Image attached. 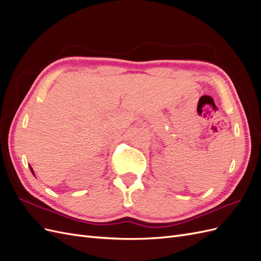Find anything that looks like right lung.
<instances>
[{
    "instance_id": "obj_1",
    "label": "right lung",
    "mask_w": 261,
    "mask_h": 261,
    "mask_svg": "<svg viewBox=\"0 0 261 261\" xmlns=\"http://www.w3.org/2000/svg\"><path fill=\"white\" fill-rule=\"evenodd\" d=\"M29 168H30V171L33 172V174H34V170H33V168H31V167H29Z\"/></svg>"
}]
</instances>
